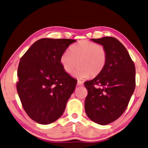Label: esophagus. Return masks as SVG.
Segmentation results:
<instances>
[{"label":"esophagus","instance_id":"34e87169","mask_svg":"<svg viewBox=\"0 0 148 148\" xmlns=\"http://www.w3.org/2000/svg\"><path fill=\"white\" fill-rule=\"evenodd\" d=\"M77 85L78 86H82V85H83V82H82V81H77Z\"/></svg>","mask_w":148,"mask_h":148}]
</instances>
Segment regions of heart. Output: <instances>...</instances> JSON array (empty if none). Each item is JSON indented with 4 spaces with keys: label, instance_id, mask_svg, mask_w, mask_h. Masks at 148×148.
<instances>
[{
    "label": "heart",
    "instance_id": "heart-1",
    "mask_svg": "<svg viewBox=\"0 0 148 148\" xmlns=\"http://www.w3.org/2000/svg\"><path fill=\"white\" fill-rule=\"evenodd\" d=\"M108 55L105 48L97 43L83 40L72 45L70 52L65 51L60 57V63L63 70L71 74L77 65L76 76L86 79L99 74L105 69Z\"/></svg>",
    "mask_w": 148,
    "mask_h": 148
}]
</instances>
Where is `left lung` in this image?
Instances as JSON below:
<instances>
[{"label":"left lung","instance_id":"1","mask_svg":"<svg viewBox=\"0 0 148 148\" xmlns=\"http://www.w3.org/2000/svg\"><path fill=\"white\" fill-rule=\"evenodd\" d=\"M105 48V69L94 79L85 82L88 95L85 112L94 123L106 125L125 111L135 88V66L125 47L114 37L91 39Z\"/></svg>","mask_w":148,"mask_h":148}]
</instances>
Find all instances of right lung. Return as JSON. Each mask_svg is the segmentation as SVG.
<instances>
[{
    "label": "right lung",
    "mask_w": 148,
    "mask_h": 148,
    "mask_svg": "<svg viewBox=\"0 0 148 148\" xmlns=\"http://www.w3.org/2000/svg\"><path fill=\"white\" fill-rule=\"evenodd\" d=\"M72 39L42 38L34 42L20 60L16 90L23 108L41 124L56 121L65 111L77 80L63 70L60 57Z\"/></svg>",
    "instance_id": "add662e5"
}]
</instances>
